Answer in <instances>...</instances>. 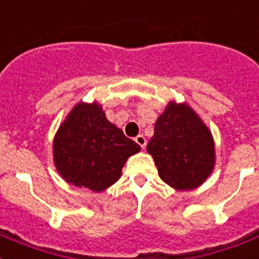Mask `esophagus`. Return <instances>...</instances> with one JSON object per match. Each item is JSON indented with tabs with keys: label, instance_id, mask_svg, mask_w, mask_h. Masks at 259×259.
Instances as JSON below:
<instances>
[{
	"label": "esophagus",
	"instance_id": "1",
	"mask_svg": "<svg viewBox=\"0 0 259 259\" xmlns=\"http://www.w3.org/2000/svg\"><path fill=\"white\" fill-rule=\"evenodd\" d=\"M135 142H137L138 145L141 146L142 149H145L146 147V138L143 137V135H138V137L135 138Z\"/></svg>",
	"mask_w": 259,
	"mask_h": 259
}]
</instances>
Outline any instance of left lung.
<instances>
[{
    "label": "left lung",
    "mask_w": 259,
    "mask_h": 259,
    "mask_svg": "<svg viewBox=\"0 0 259 259\" xmlns=\"http://www.w3.org/2000/svg\"><path fill=\"white\" fill-rule=\"evenodd\" d=\"M159 178L179 191L199 187L214 168V141L187 104L169 102L147 143Z\"/></svg>",
    "instance_id": "obj_1"
}]
</instances>
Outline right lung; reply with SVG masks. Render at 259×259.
<instances>
[{
    "mask_svg": "<svg viewBox=\"0 0 259 259\" xmlns=\"http://www.w3.org/2000/svg\"><path fill=\"white\" fill-rule=\"evenodd\" d=\"M141 146L109 121L97 102L79 104L58 128L53 142L54 164L65 182L101 192L121 176L128 157Z\"/></svg>",
    "mask_w": 259,
    "mask_h": 259,
    "instance_id": "add662e5",
    "label": "right lung"
}]
</instances>
